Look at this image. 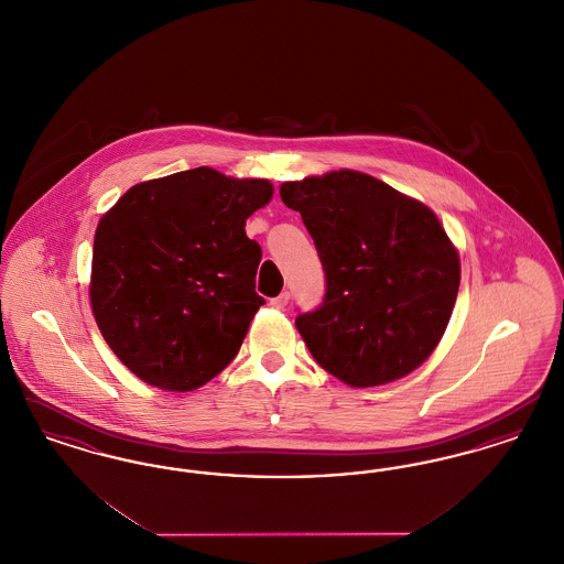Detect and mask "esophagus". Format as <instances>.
Returning a JSON list of instances; mask_svg holds the SVG:
<instances>
[{"mask_svg":"<svg viewBox=\"0 0 564 564\" xmlns=\"http://www.w3.org/2000/svg\"><path fill=\"white\" fill-rule=\"evenodd\" d=\"M288 302H290V294H288V292H281L276 297L270 300V306H272V308H285Z\"/></svg>","mask_w":564,"mask_h":564,"instance_id":"esophagus-1","label":"esophagus"}]
</instances>
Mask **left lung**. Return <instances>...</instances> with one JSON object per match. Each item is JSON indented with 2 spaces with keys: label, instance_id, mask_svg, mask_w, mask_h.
<instances>
[{
  "label": "left lung",
  "instance_id": "obj_1",
  "mask_svg": "<svg viewBox=\"0 0 564 564\" xmlns=\"http://www.w3.org/2000/svg\"><path fill=\"white\" fill-rule=\"evenodd\" d=\"M302 215L325 297L295 327L325 372L378 387L416 370L455 308L460 260L437 215L372 175L340 169L281 184Z\"/></svg>",
  "mask_w": 564,
  "mask_h": 564
}]
</instances>
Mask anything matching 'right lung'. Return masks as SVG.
Segmentation results:
<instances>
[{
	"instance_id": "obj_1",
	"label": "right lung",
	"mask_w": 564,
	"mask_h": 564,
	"mask_svg": "<svg viewBox=\"0 0 564 564\" xmlns=\"http://www.w3.org/2000/svg\"><path fill=\"white\" fill-rule=\"evenodd\" d=\"M270 198L269 180L198 166L137 184L99 219L93 315L143 382L194 391L237 357L264 304L256 294L262 249L245 221Z\"/></svg>"
}]
</instances>
